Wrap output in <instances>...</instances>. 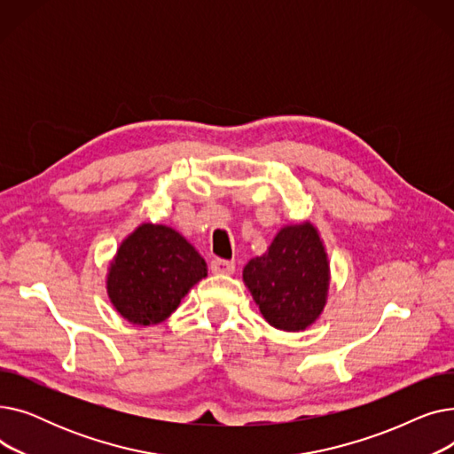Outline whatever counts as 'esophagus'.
<instances>
[{"label":"esophagus","instance_id":"obj_1","mask_svg":"<svg viewBox=\"0 0 454 454\" xmlns=\"http://www.w3.org/2000/svg\"><path fill=\"white\" fill-rule=\"evenodd\" d=\"M209 269H211V272H213V274H233V270H235V263H233V261H228V259H219V257H215V259L211 261Z\"/></svg>","mask_w":454,"mask_h":454}]
</instances>
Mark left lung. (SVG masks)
Returning a JSON list of instances; mask_svg holds the SVG:
<instances>
[{"mask_svg": "<svg viewBox=\"0 0 454 454\" xmlns=\"http://www.w3.org/2000/svg\"><path fill=\"white\" fill-rule=\"evenodd\" d=\"M243 279L265 320L283 331L311 325L325 305L329 265L313 224L283 228L265 255L248 261Z\"/></svg>", "mask_w": 454, "mask_h": 454, "instance_id": "obj_1", "label": "left lung"}]
</instances>
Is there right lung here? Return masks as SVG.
<instances>
[{
  "label": "right lung",
  "instance_id": "obj_1",
  "mask_svg": "<svg viewBox=\"0 0 454 454\" xmlns=\"http://www.w3.org/2000/svg\"><path fill=\"white\" fill-rule=\"evenodd\" d=\"M206 274V261L180 233L143 224L117 250L108 296L123 318L151 325L169 317Z\"/></svg>",
  "mask_w": 454,
  "mask_h": 454
}]
</instances>
